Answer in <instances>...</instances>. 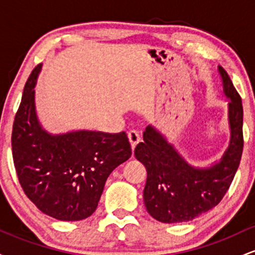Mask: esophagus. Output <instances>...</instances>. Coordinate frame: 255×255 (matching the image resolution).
I'll list each match as a JSON object with an SVG mask.
<instances>
[{
  "instance_id": "34e87169",
  "label": "esophagus",
  "mask_w": 255,
  "mask_h": 255,
  "mask_svg": "<svg viewBox=\"0 0 255 255\" xmlns=\"http://www.w3.org/2000/svg\"><path fill=\"white\" fill-rule=\"evenodd\" d=\"M128 139H129V142L131 145V148H135V146L139 144L140 141V135L136 130H129L128 131Z\"/></svg>"
}]
</instances>
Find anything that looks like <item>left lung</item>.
<instances>
[{
	"mask_svg": "<svg viewBox=\"0 0 255 255\" xmlns=\"http://www.w3.org/2000/svg\"><path fill=\"white\" fill-rule=\"evenodd\" d=\"M224 95L229 98L230 144L221 162L211 168L189 165L156 128L147 126L136 159L147 170L144 189L146 210L163 223L192 221L218 205L238 171L244 150V108L228 73L218 66Z\"/></svg>",
	"mask_w": 255,
	"mask_h": 255,
	"instance_id": "obj_1",
	"label": "left lung"
}]
</instances>
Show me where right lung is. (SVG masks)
I'll return each instance as SVG.
<instances>
[{
  "label": "right lung",
  "mask_w": 255,
  "mask_h": 255,
  "mask_svg": "<svg viewBox=\"0 0 255 255\" xmlns=\"http://www.w3.org/2000/svg\"><path fill=\"white\" fill-rule=\"evenodd\" d=\"M42 64L26 81L11 131L14 166L25 194L45 215L81 221L97 209L111 171L129 159L125 131L77 130L51 135L38 122L34 85Z\"/></svg>",
  "instance_id": "1"
}]
</instances>
